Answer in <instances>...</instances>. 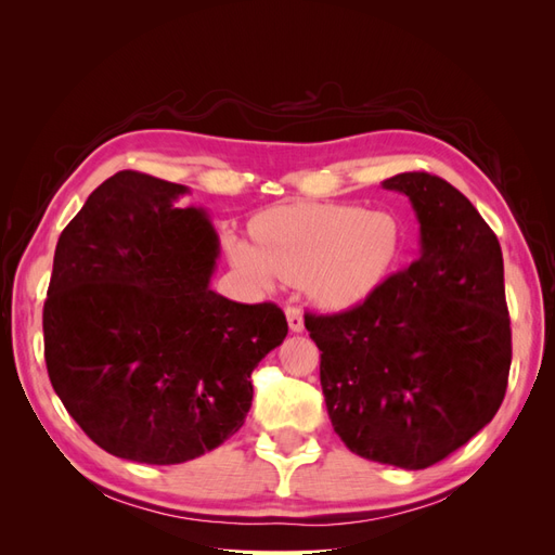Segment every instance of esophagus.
<instances>
[{"label": "esophagus", "instance_id": "34e87169", "mask_svg": "<svg viewBox=\"0 0 555 555\" xmlns=\"http://www.w3.org/2000/svg\"><path fill=\"white\" fill-rule=\"evenodd\" d=\"M287 322H289V328H292L294 333H300V331L306 328V326H304V312H300V310L294 308V306L287 308Z\"/></svg>", "mask_w": 555, "mask_h": 555}]
</instances>
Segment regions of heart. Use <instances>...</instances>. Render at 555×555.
Returning <instances> with one entry per match:
<instances>
[{"instance_id": "1", "label": "heart", "mask_w": 555, "mask_h": 555, "mask_svg": "<svg viewBox=\"0 0 555 555\" xmlns=\"http://www.w3.org/2000/svg\"><path fill=\"white\" fill-rule=\"evenodd\" d=\"M257 247L229 238L231 263L257 287L280 280L300 284L319 306L343 308L365 298L389 273L400 227L389 212L363 206H289L261 215L251 227Z\"/></svg>"}]
</instances>
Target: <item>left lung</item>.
I'll use <instances>...</instances> for the list:
<instances>
[{
  "mask_svg": "<svg viewBox=\"0 0 555 555\" xmlns=\"http://www.w3.org/2000/svg\"><path fill=\"white\" fill-rule=\"evenodd\" d=\"M422 224V257L363 304L306 312L333 430L367 461L424 469L491 422L507 391L512 328L500 243L477 208L424 171L382 182Z\"/></svg>",
  "mask_w": 555,
  "mask_h": 555,
  "instance_id": "8db88e82",
  "label": "left lung"
}]
</instances>
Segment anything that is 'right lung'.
I'll return each mask as SVG.
<instances>
[{
    "mask_svg": "<svg viewBox=\"0 0 555 555\" xmlns=\"http://www.w3.org/2000/svg\"><path fill=\"white\" fill-rule=\"evenodd\" d=\"M184 184L120 171L88 196L55 247L43 304L50 384L117 459L176 465L238 433L249 375L289 326L275 304L210 289L220 241Z\"/></svg>",
    "mask_w": 555,
    "mask_h": 555,
    "instance_id": "add662e5",
    "label": "right lung"
}]
</instances>
